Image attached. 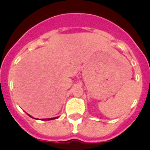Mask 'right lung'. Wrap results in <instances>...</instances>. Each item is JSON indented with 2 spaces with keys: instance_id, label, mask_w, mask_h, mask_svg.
Returning <instances> with one entry per match:
<instances>
[{
  "instance_id": "1",
  "label": "right lung",
  "mask_w": 150,
  "mask_h": 150,
  "mask_svg": "<svg viewBox=\"0 0 150 150\" xmlns=\"http://www.w3.org/2000/svg\"><path fill=\"white\" fill-rule=\"evenodd\" d=\"M29 116H30V117H31V118H33L32 116H30V115H28ZM57 118H59V117H55V118H50V119H42V120H55V119H57Z\"/></svg>"
}]
</instances>
